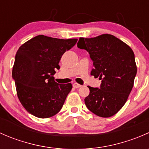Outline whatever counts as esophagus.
Wrapping results in <instances>:
<instances>
[{"instance_id": "1", "label": "esophagus", "mask_w": 149, "mask_h": 149, "mask_svg": "<svg viewBox=\"0 0 149 149\" xmlns=\"http://www.w3.org/2000/svg\"><path fill=\"white\" fill-rule=\"evenodd\" d=\"M81 85H80V84H79L77 83H74L73 84V87L74 88H79V87H81Z\"/></svg>"}]
</instances>
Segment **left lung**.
I'll use <instances>...</instances> for the list:
<instances>
[{
    "mask_svg": "<svg viewBox=\"0 0 149 149\" xmlns=\"http://www.w3.org/2000/svg\"><path fill=\"white\" fill-rule=\"evenodd\" d=\"M78 47L88 52L94 68L91 75L102 80L100 88L88 86L86 106L97 116L109 118L124 106L137 73L133 49L111 34L81 37Z\"/></svg>",
    "mask_w": 149,
    "mask_h": 149,
    "instance_id": "obj_1",
    "label": "left lung"
}]
</instances>
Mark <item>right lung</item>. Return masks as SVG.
Masks as SVG:
<instances>
[{
    "instance_id": "obj_1",
    "label": "right lung",
    "mask_w": 149,
    "mask_h": 149,
    "mask_svg": "<svg viewBox=\"0 0 149 149\" xmlns=\"http://www.w3.org/2000/svg\"><path fill=\"white\" fill-rule=\"evenodd\" d=\"M77 39L52 38L38 35L18 49L12 70L19 101L28 112L40 118L54 116L63 107L72 84L54 81L55 69L62 55Z\"/></svg>"
}]
</instances>
